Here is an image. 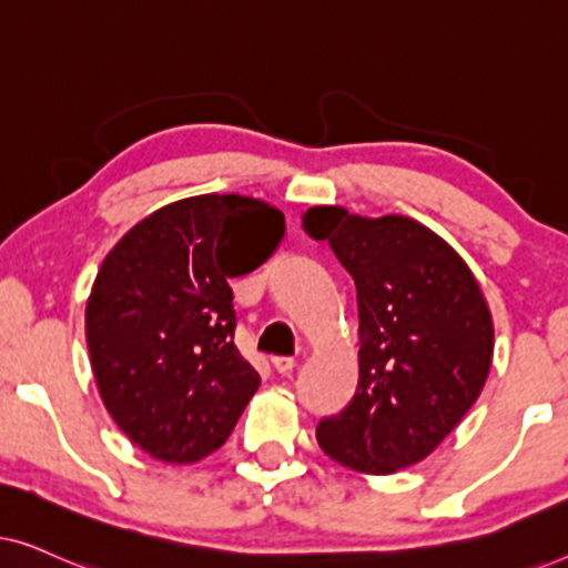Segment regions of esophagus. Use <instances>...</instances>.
I'll list each match as a JSON object with an SVG mask.
<instances>
[{
	"label": "esophagus",
	"mask_w": 568,
	"mask_h": 568,
	"mask_svg": "<svg viewBox=\"0 0 568 568\" xmlns=\"http://www.w3.org/2000/svg\"><path fill=\"white\" fill-rule=\"evenodd\" d=\"M271 364H274L276 372H282V375H286V372H292L294 367H297V359H294V356H274V359H271Z\"/></svg>",
	"instance_id": "1"
}]
</instances>
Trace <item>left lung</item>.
Here are the masks:
<instances>
[{"label":"left lung","instance_id":"1","mask_svg":"<svg viewBox=\"0 0 568 568\" xmlns=\"http://www.w3.org/2000/svg\"><path fill=\"white\" fill-rule=\"evenodd\" d=\"M302 227L328 240L359 302V385L338 416L317 424V445L367 476L410 468L484 390L494 359L484 292L460 253L410 216L313 206Z\"/></svg>","mask_w":568,"mask_h":568}]
</instances>
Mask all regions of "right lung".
<instances>
[{"label": "right lung", "mask_w": 568, "mask_h": 568, "mask_svg": "<svg viewBox=\"0 0 568 568\" xmlns=\"http://www.w3.org/2000/svg\"><path fill=\"white\" fill-rule=\"evenodd\" d=\"M282 237L276 206L204 193L144 216L105 255L84 310L92 375L119 429L154 460L212 455L258 390L235 346L230 278Z\"/></svg>", "instance_id": "1"}]
</instances>
